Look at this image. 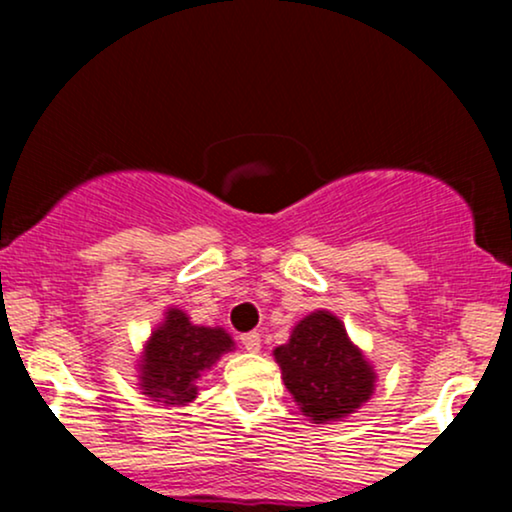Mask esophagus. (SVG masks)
Here are the masks:
<instances>
[{
    "label": "esophagus",
    "instance_id": "obj_1",
    "mask_svg": "<svg viewBox=\"0 0 512 512\" xmlns=\"http://www.w3.org/2000/svg\"><path fill=\"white\" fill-rule=\"evenodd\" d=\"M240 342H243V346L250 351V354H257V351L262 349V339H260V334H257V332L243 334V337H240Z\"/></svg>",
    "mask_w": 512,
    "mask_h": 512
}]
</instances>
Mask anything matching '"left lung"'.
Instances as JSON below:
<instances>
[{
	"label": "left lung",
	"mask_w": 512,
	"mask_h": 512,
	"mask_svg": "<svg viewBox=\"0 0 512 512\" xmlns=\"http://www.w3.org/2000/svg\"><path fill=\"white\" fill-rule=\"evenodd\" d=\"M286 390L313 424L346 419L368 402L375 390V370L351 342L344 322L327 310L305 315L291 339L276 346Z\"/></svg>",
	"instance_id": "left-lung-1"
}]
</instances>
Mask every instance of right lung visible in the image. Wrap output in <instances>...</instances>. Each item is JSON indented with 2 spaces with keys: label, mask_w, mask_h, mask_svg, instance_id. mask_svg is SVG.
I'll use <instances>...</instances> for the list:
<instances>
[{
  "label": "right lung",
  "mask_w": 512,
  "mask_h": 512,
  "mask_svg": "<svg viewBox=\"0 0 512 512\" xmlns=\"http://www.w3.org/2000/svg\"><path fill=\"white\" fill-rule=\"evenodd\" d=\"M228 351H233V339L223 327L192 325L182 310L170 308L144 346L139 385L154 402L185 407L197 397V380L204 370Z\"/></svg>",
  "instance_id": "right-lung-1"
}]
</instances>
